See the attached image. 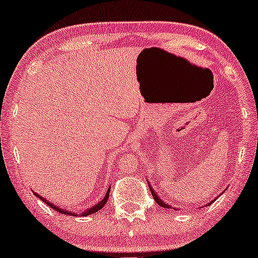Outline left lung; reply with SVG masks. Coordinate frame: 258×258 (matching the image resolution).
I'll use <instances>...</instances> for the list:
<instances>
[{"instance_id":"8db88e82","label":"left lung","mask_w":258,"mask_h":258,"mask_svg":"<svg viewBox=\"0 0 258 258\" xmlns=\"http://www.w3.org/2000/svg\"><path fill=\"white\" fill-rule=\"evenodd\" d=\"M149 188H150V186H149ZM150 192H152V196H153L154 200H155V202L158 203L160 206L165 207V209H170V206H169V205H167V204H166L165 202H163V200L159 199V197H158V195H156V192H155V190H154L153 188H150ZM210 204H211V203H210Z\"/></svg>"}]
</instances>
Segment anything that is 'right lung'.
I'll return each instance as SVG.
<instances>
[{"instance_id":"obj_1","label":"right lung","mask_w":258,"mask_h":258,"mask_svg":"<svg viewBox=\"0 0 258 258\" xmlns=\"http://www.w3.org/2000/svg\"><path fill=\"white\" fill-rule=\"evenodd\" d=\"M109 193H110V188L108 189V192H106V195H105V197L104 198H103L102 200H100V202L97 204V205H95V206H92V207H90L89 210H86L85 212H83L82 213V216L84 217V216H89V215H92V213H95V212H97V211H99L100 209H102L103 206L105 205L106 204V202H108V198H109ZM34 195L38 197L39 199H41L43 203H46L47 204V205L51 207V209H53L54 211H56V212H59V213H63V215H71V216H76V213H73V212H71V211H65L63 209H61V207H58V206H55L54 204H52V203H49V202H47V200H46L45 198H42V197H40L38 193H34Z\"/></svg>"}]
</instances>
